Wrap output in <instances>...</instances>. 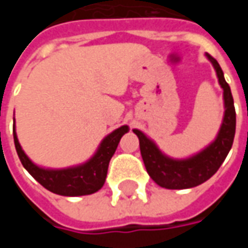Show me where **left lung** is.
Instances as JSON below:
<instances>
[{"label":"left lung","instance_id":"obj_1","mask_svg":"<svg viewBox=\"0 0 248 248\" xmlns=\"http://www.w3.org/2000/svg\"><path fill=\"white\" fill-rule=\"evenodd\" d=\"M206 57L214 66L219 85L223 90V119L215 140L204 149L187 158H171L166 155L145 133L138 129L133 130L140 138V154L149 175L158 186L165 188L183 190L206 182L218 171L234 142L236 114L232 94L217 60L210 54H206Z\"/></svg>","mask_w":248,"mask_h":248}]
</instances>
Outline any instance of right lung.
I'll use <instances>...</instances> for the list:
<instances>
[{
	"label": "right lung",
	"mask_w": 248,
	"mask_h": 248,
	"mask_svg": "<svg viewBox=\"0 0 248 248\" xmlns=\"http://www.w3.org/2000/svg\"><path fill=\"white\" fill-rule=\"evenodd\" d=\"M13 137L16 150L22 166L28 170L35 181L41 183L46 190L63 195V197H81L90 195L101 190L106 181L108 163L118 147L121 138L129 131V126L124 124L108 134L98 146L97 151L90 159L76 166L63 169H47L35 165L25 154L19 145L16 133V119L13 118Z\"/></svg>",
	"instance_id": "add662e5"
}]
</instances>
